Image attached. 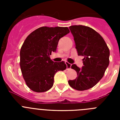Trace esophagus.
<instances>
[{
	"label": "esophagus",
	"instance_id": "esophagus-1",
	"mask_svg": "<svg viewBox=\"0 0 120 120\" xmlns=\"http://www.w3.org/2000/svg\"><path fill=\"white\" fill-rule=\"evenodd\" d=\"M65 64L67 65V68H71V64L70 63H68V62H65Z\"/></svg>",
	"mask_w": 120,
	"mask_h": 120
}]
</instances>
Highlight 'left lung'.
I'll use <instances>...</instances> for the list:
<instances>
[{"instance_id": "8db88e82", "label": "left lung", "mask_w": 120, "mask_h": 120, "mask_svg": "<svg viewBox=\"0 0 120 120\" xmlns=\"http://www.w3.org/2000/svg\"><path fill=\"white\" fill-rule=\"evenodd\" d=\"M78 55L84 56L83 65L71 68L77 77L68 80L71 87L78 91L93 88L100 80L109 64V50L101 36L93 29L82 25L70 26Z\"/></svg>"}]
</instances>
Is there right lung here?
I'll return each instance as SVG.
<instances>
[{
	"label": "right lung",
	"instance_id": "1",
	"mask_svg": "<svg viewBox=\"0 0 120 120\" xmlns=\"http://www.w3.org/2000/svg\"><path fill=\"white\" fill-rule=\"evenodd\" d=\"M70 32L67 27H41L29 35L20 52L21 71L27 86L37 93H43L53 86L54 76L66 69L64 61L53 62L50 55L56 52L61 38Z\"/></svg>",
	"mask_w": 120,
	"mask_h": 120
}]
</instances>
